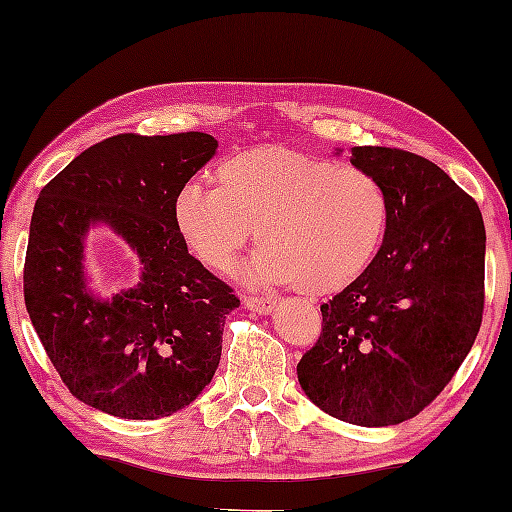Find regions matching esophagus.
Instances as JSON below:
<instances>
[{"instance_id":"34e87169","label":"esophagus","mask_w":512,"mask_h":512,"mask_svg":"<svg viewBox=\"0 0 512 512\" xmlns=\"http://www.w3.org/2000/svg\"><path fill=\"white\" fill-rule=\"evenodd\" d=\"M242 305L247 307V310H251V312L265 314V312H272V310H275L277 300H275V298H254V296H244V298H242Z\"/></svg>"}]
</instances>
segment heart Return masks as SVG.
<instances>
[{"label": "heart", "mask_w": 512, "mask_h": 512, "mask_svg": "<svg viewBox=\"0 0 512 512\" xmlns=\"http://www.w3.org/2000/svg\"><path fill=\"white\" fill-rule=\"evenodd\" d=\"M174 230L195 261L230 272L251 237L263 244L242 277L335 293L373 261L389 223V198L373 174L284 146L235 153L216 186L186 181L172 198Z\"/></svg>", "instance_id": "1"}]
</instances>
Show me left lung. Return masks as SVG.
<instances>
[{
	"label": "left lung",
	"mask_w": 512,
	"mask_h": 512,
	"mask_svg": "<svg viewBox=\"0 0 512 512\" xmlns=\"http://www.w3.org/2000/svg\"><path fill=\"white\" fill-rule=\"evenodd\" d=\"M349 153L387 191V233L368 268L321 305L298 382L335 419L391 426L419 415L471 352L485 305V223L431 160L384 146Z\"/></svg>",
	"instance_id": "left-lung-1"
}]
</instances>
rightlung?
Here are the masks:
<instances>
[{"mask_svg": "<svg viewBox=\"0 0 512 512\" xmlns=\"http://www.w3.org/2000/svg\"><path fill=\"white\" fill-rule=\"evenodd\" d=\"M205 132L116 135L76 156L41 188L25 256V305L48 359L90 408L160 419L191 405L221 361L233 289L188 254L172 198L214 158ZM116 234L138 258L128 290L89 284L87 235Z\"/></svg>", "mask_w": 512, "mask_h": 512, "instance_id": "add662e5", "label": "right lung"}]
</instances>
